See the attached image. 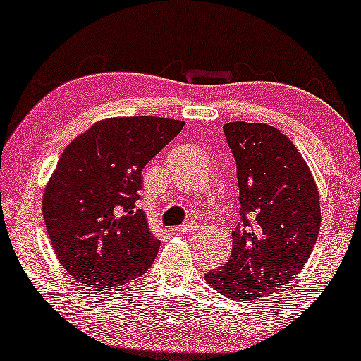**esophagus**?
<instances>
[{
    "label": "esophagus",
    "mask_w": 361,
    "mask_h": 361,
    "mask_svg": "<svg viewBox=\"0 0 361 361\" xmlns=\"http://www.w3.org/2000/svg\"><path fill=\"white\" fill-rule=\"evenodd\" d=\"M197 229V226L195 224H185V226H180V227H175V233L180 234V235H186V234H192L193 231Z\"/></svg>",
    "instance_id": "1"
}]
</instances>
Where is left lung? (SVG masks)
Masks as SVG:
<instances>
[{"label":"left lung","instance_id":"left-lung-1","mask_svg":"<svg viewBox=\"0 0 361 361\" xmlns=\"http://www.w3.org/2000/svg\"><path fill=\"white\" fill-rule=\"evenodd\" d=\"M238 166L241 224L233 255L207 283L234 300L268 299L307 263L321 227L312 173L283 132L268 123L224 126Z\"/></svg>","mask_w":361,"mask_h":361}]
</instances>
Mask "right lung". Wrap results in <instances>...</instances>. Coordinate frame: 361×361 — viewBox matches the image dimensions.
I'll return each instance as SVG.
<instances>
[{"mask_svg":"<svg viewBox=\"0 0 361 361\" xmlns=\"http://www.w3.org/2000/svg\"><path fill=\"white\" fill-rule=\"evenodd\" d=\"M183 120L115 117L68 144L45 186L42 212L62 268L97 290H118L154 261L159 239L135 209L142 169Z\"/></svg>","mask_w":361,"mask_h":361,"instance_id":"add662e5","label":"right lung"}]
</instances>
